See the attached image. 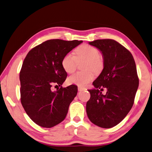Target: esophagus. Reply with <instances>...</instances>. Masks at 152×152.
Instances as JSON below:
<instances>
[{
    "instance_id": "1",
    "label": "esophagus",
    "mask_w": 152,
    "mask_h": 152,
    "mask_svg": "<svg viewBox=\"0 0 152 152\" xmlns=\"http://www.w3.org/2000/svg\"><path fill=\"white\" fill-rule=\"evenodd\" d=\"M84 90V88H82V87H80V86H78V91H83Z\"/></svg>"
}]
</instances>
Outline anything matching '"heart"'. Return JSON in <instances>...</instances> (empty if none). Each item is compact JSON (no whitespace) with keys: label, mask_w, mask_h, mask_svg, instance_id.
<instances>
[{"label":"heart","mask_w":152,"mask_h":152,"mask_svg":"<svg viewBox=\"0 0 152 152\" xmlns=\"http://www.w3.org/2000/svg\"><path fill=\"white\" fill-rule=\"evenodd\" d=\"M86 60L84 65L85 72H77L68 78V82L71 84L84 86L94 78V72L98 73L103 69L104 61L100 52L96 47L84 44L75 50V56L67 53L62 58V66L67 73H72L76 68L77 61Z\"/></svg>","instance_id":"b5f03b06"}]
</instances>
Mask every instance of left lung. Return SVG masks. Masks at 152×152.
<instances>
[{
    "label": "left lung",
    "instance_id": "left-lung-1",
    "mask_svg": "<svg viewBox=\"0 0 152 152\" xmlns=\"http://www.w3.org/2000/svg\"><path fill=\"white\" fill-rule=\"evenodd\" d=\"M89 44L102 52L104 67L93 82L94 89L88 90L86 113L92 123L109 129L121 123L132 107L139 85L135 61L131 53L113 39ZM103 87L107 89L105 95L99 90Z\"/></svg>",
    "mask_w": 152,
    "mask_h": 152
}]
</instances>
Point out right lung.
<instances>
[{
    "label": "right lung",
    "mask_w": 152,
    "mask_h": 152,
    "mask_svg": "<svg viewBox=\"0 0 152 152\" xmlns=\"http://www.w3.org/2000/svg\"><path fill=\"white\" fill-rule=\"evenodd\" d=\"M82 42L47 40L26 55L20 72L21 103L27 115L39 126L51 128L66 117L78 87L75 85L62 87L67 76L62 60ZM53 85L61 88L53 92Z\"/></svg>",
    "instance_id": "add662e5"
}]
</instances>
